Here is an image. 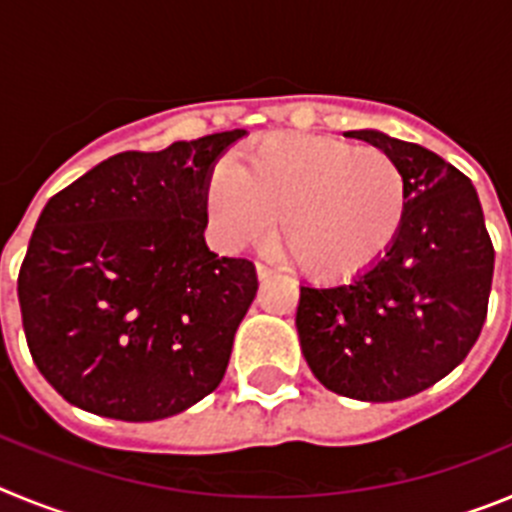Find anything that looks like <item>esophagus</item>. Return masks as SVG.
Returning a JSON list of instances; mask_svg holds the SVG:
<instances>
[{
  "instance_id": "1",
  "label": "esophagus",
  "mask_w": 512,
  "mask_h": 512,
  "mask_svg": "<svg viewBox=\"0 0 512 512\" xmlns=\"http://www.w3.org/2000/svg\"><path fill=\"white\" fill-rule=\"evenodd\" d=\"M256 274H259V279H269L271 277V269L266 264H256Z\"/></svg>"
}]
</instances>
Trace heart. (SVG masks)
Instances as JSON below:
<instances>
[{
	"mask_svg": "<svg viewBox=\"0 0 512 512\" xmlns=\"http://www.w3.org/2000/svg\"><path fill=\"white\" fill-rule=\"evenodd\" d=\"M207 217L228 251L264 241L277 217L289 259L312 277L356 274L395 241L405 176L382 148L330 135H271L207 187Z\"/></svg>",
	"mask_w": 512,
	"mask_h": 512,
	"instance_id": "b5f03b06",
	"label": "heart"
}]
</instances>
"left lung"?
<instances>
[{"mask_svg":"<svg viewBox=\"0 0 512 512\" xmlns=\"http://www.w3.org/2000/svg\"><path fill=\"white\" fill-rule=\"evenodd\" d=\"M348 138L390 153L405 176L395 241L351 282L300 287L297 336L323 387L395 402L454 372L487 318L495 248L477 189L428 148L379 130Z\"/></svg>","mask_w":512,"mask_h":512,"instance_id":"left-lung-1","label":"left lung"}]
</instances>
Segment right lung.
I'll return each mask as SVG.
<instances>
[{"instance_id":"right-lung-1","label":"right lung","mask_w":512,"mask_h":512,"mask_svg":"<svg viewBox=\"0 0 512 512\" xmlns=\"http://www.w3.org/2000/svg\"><path fill=\"white\" fill-rule=\"evenodd\" d=\"M246 130L125 151L53 194L17 279L27 346L53 390L148 423L223 382L259 279L207 248V187Z\"/></svg>"}]
</instances>
